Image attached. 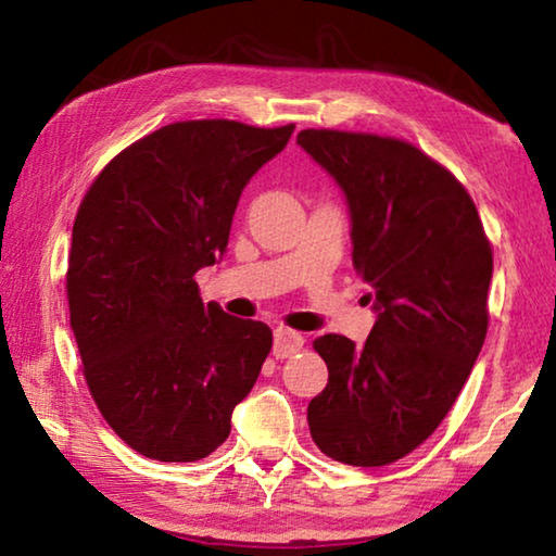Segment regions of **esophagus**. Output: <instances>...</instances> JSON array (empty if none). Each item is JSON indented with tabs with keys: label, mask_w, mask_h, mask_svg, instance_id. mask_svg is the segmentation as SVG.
<instances>
[{
	"label": "esophagus",
	"mask_w": 556,
	"mask_h": 556,
	"mask_svg": "<svg viewBox=\"0 0 556 556\" xmlns=\"http://www.w3.org/2000/svg\"><path fill=\"white\" fill-rule=\"evenodd\" d=\"M301 345H304V336L291 331V328H277L271 353H275L277 357H289V355H294Z\"/></svg>",
	"instance_id": "esophagus-1"
}]
</instances>
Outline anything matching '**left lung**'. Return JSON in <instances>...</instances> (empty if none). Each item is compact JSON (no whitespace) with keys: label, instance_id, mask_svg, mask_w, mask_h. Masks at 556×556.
<instances>
[{"label":"left lung","instance_id":"8db88e82","mask_svg":"<svg viewBox=\"0 0 556 556\" xmlns=\"http://www.w3.org/2000/svg\"><path fill=\"white\" fill-rule=\"evenodd\" d=\"M296 144L351 213L353 267L378 314L365 345L314 341L328 384L308 402L314 444L348 466H388L454 407L488 331L493 252L466 188L417 147L304 129Z\"/></svg>","mask_w":556,"mask_h":556}]
</instances>
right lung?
I'll list each match as a JSON object with an SVG mask.
<instances>
[{
    "instance_id": "add662e5",
    "label": "right lung",
    "mask_w": 556,
    "mask_h": 556,
    "mask_svg": "<svg viewBox=\"0 0 556 556\" xmlns=\"http://www.w3.org/2000/svg\"><path fill=\"white\" fill-rule=\"evenodd\" d=\"M291 131L166 125L112 159L75 215L65 287L83 372L108 425L147 458L213 454L257 382L269 326L203 304L193 277L225 255L242 188Z\"/></svg>"
}]
</instances>
